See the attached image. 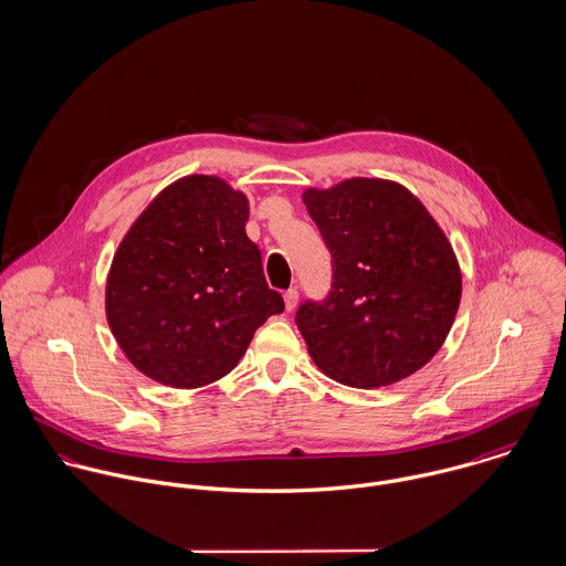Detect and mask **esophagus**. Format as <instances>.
Returning a JSON list of instances; mask_svg holds the SVG:
<instances>
[{
	"instance_id": "34e87169",
	"label": "esophagus",
	"mask_w": 566,
	"mask_h": 566,
	"mask_svg": "<svg viewBox=\"0 0 566 566\" xmlns=\"http://www.w3.org/2000/svg\"><path fill=\"white\" fill-rule=\"evenodd\" d=\"M283 298H285V307H287V312H292V310L296 307V303H298V290H296V287L287 290Z\"/></svg>"
}]
</instances>
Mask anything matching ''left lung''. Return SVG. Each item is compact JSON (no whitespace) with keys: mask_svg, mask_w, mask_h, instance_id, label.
<instances>
[{"mask_svg":"<svg viewBox=\"0 0 566 566\" xmlns=\"http://www.w3.org/2000/svg\"><path fill=\"white\" fill-rule=\"evenodd\" d=\"M305 207L331 252L328 296L296 324L326 377L381 388L420 370L447 339L462 272L438 222L403 185L348 178L310 187Z\"/></svg>","mask_w":566,"mask_h":566,"instance_id":"8db88e82","label":"left lung"}]
</instances>
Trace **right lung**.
<instances>
[{
    "mask_svg": "<svg viewBox=\"0 0 566 566\" xmlns=\"http://www.w3.org/2000/svg\"><path fill=\"white\" fill-rule=\"evenodd\" d=\"M248 198L218 176H185L148 205L106 279V321L146 377L200 388L231 373L285 303L245 235Z\"/></svg>",
    "mask_w": 566,
    "mask_h": 566,
    "instance_id": "1",
    "label": "right lung"
}]
</instances>
